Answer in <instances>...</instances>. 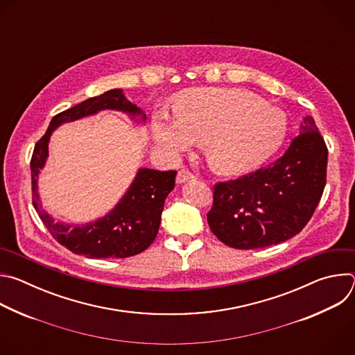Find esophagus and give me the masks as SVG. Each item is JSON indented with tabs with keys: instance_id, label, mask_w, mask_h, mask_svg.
<instances>
[{
	"instance_id": "1",
	"label": "esophagus",
	"mask_w": 355,
	"mask_h": 355,
	"mask_svg": "<svg viewBox=\"0 0 355 355\" xmlns=\"http://www.w3.org/2000/svg\"><path fill=\"white\" fill-rule=\"evenodd\" d=\"M195 175L188 170V168H181L177 174V182L178 184H182V182H187V181H191L193 180Z\"/></svg>"
}]
</instances>
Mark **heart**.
Segmentation results:
<instances>
[{
  "label": "heart",
  "mask_w": 355,
  "mask_h": 355,
  "mask_svg": "<svg viewBox=\"0 0 355 355\" xmlns=\"http://www.w3.org/2000/svg\"><path fill=\"white\" fill-rule=\"evenodd\" d=\"M286 119L256 94L236 88H198L178 94L174 116L157 112L153 136L168 153L204 141L209 166L243 174L261 166L282 144Z\"/></svg>",
  "instance_id": "obj_1"
}]
</instances>
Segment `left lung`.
<instances>
[{"label": "left lung", "instance_id": "8db88e82", "mask_svg": "<svg viewBox=\"0 0 355 355\" xmlns=\"http://www.w3.org/2000/svg\"><path fill=\"white\" fill-rule=\"evenodd\" d=\"M299 132L275 162L214 185L207 219L223 244L263 248L293 237L308 225L326 185L329 150L312 116L303 118Z\"/></svg>", "mask_w": 355, "mask_h": 355}]
</instances>
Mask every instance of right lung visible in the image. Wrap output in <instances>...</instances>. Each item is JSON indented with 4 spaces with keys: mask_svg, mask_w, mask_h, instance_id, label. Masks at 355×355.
Listing matches in <instances>:
<instances>
[{
    "mask_svg": "<svg viewBox=\"0 0 355 355\" xmlns=\"http://www.w3.org/2000/svg\"><path fill=\"white\" fill-rule=\"evenodd\" d=\"M101 110L125 111L132 115L141 114L125 98L122 89H111L55 115L46 133L35 144L31 159L32 204L49 233L74 254L88 259H126L140 254L155 241L162 222L164 200L175 187V170L140 168L116 208L105 218L81 227L55 222L42 209L37 193L36 178L39 170L44 166L47 143L52 132L64 122L92 115Z\"/></svg>",
    "mask_w": 355,
    "mask_h": 355,
    "instance_id": "1",
    "label": "right lung"
}]
</instances>
